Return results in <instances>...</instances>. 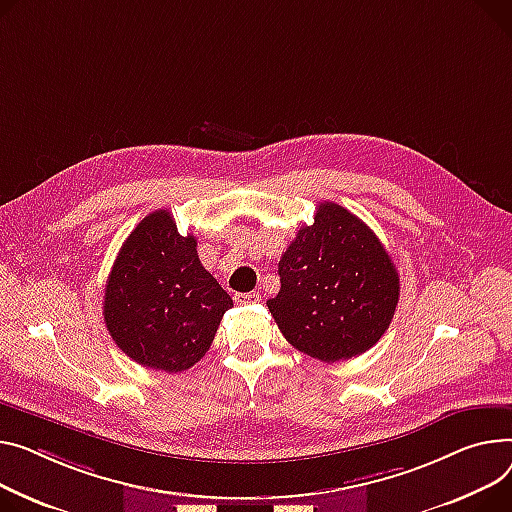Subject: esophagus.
Returning a JSON list of instances; mask_svg holds the SVG:
<instances>
[{
	"label": "esophagus",
	"instance_id": "esophagus-1",
	"mask_svg": "<svg viewBox=\"0 0 512 512\" xmlns=\"http://www.w3.org/2000/svg\"><path fill=\"white\" fill-rule=\"evenodd\" d=\"M232 298L236 304H253V302L261 300V294L259 292H236Z\"/></svg>",
	"mask_w": 512,
	"mask_h": 512
}]
</instances>
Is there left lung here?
Returning a JSON list of instances; mask_svg holds the SVG:
<instances>
[{
	"mask_svg": "<svg viewBox=\"0 0 512 512\" xmlns=\"http://www.w3.org/2000/svg\"><path fill=\"white\" fill-rule=\"evenodd\" d=\"M282 288L267 300L288 342L323 362L360 356L389 329L399 300L397 269L358 216L319 203L280 259Z\"/></svg>",
	"mask_w": 512,
	"mask_h": 512,
	"instance_id": "8db88e82",
	"label": "left lung"
}]
</instances>
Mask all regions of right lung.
I'll return each mask as SVG.
<instances>
[{
    "label": "right lung",
    "instance_id": "1",
    "mask_svg": "<svg viewBox=\"0 0 512 512\" xmlns=\"http://www.w3.org/2000/svg\"><path fill=\"white\" fill-rule=\"evenodd\" d=\"M228 292L201 265L193 234H179L173 214H148L123 243L105 286L107 329L131 360L181 372L210 350Z\"/></svg>",
    "mask_w": 512,
    "mask_h": 512
}]
</instances>
